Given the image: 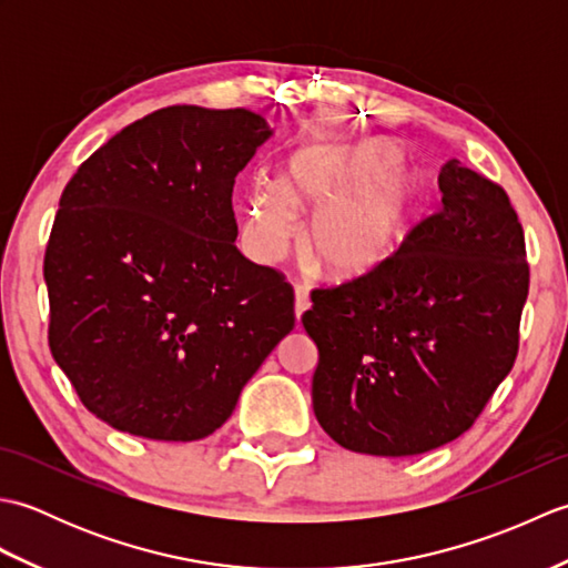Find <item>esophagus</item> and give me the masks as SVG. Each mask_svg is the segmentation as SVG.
<instances>
[{
    "label": "esophagus",
    "instance_id": "obj_1",
    "mask_svg": "<svg viewBox=\"0 0 568 568\" xmlns=\"http://www.w3.org/2000/svg\"><path fill=\"white\" fill-rule=\"evenodd\" d=\"M312 307V303H310V297H307V291L305 287H295V320L300 322V317L305 315V312Z\"/></svg>",
    "mask_w": 568,
    "mask_h": 568
}]
</instances>
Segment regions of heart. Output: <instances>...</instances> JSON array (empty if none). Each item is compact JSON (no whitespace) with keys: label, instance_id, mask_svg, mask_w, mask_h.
Returning <instances> with one entry per match:
<instances>
[{"label":"heart","instance_id":"1","mask_svg":"<svg viewBox=\"0 0 568 568\" xmlns=\"http://www.w3.org/2000/svg\"><path fill=\"white\" fill-rule=\"evenodd\" d=\"M293 210L312 212L303 248L332 283H364L407 248L425 214V187L403 143H312L283 165L281 187L251 190L246 241L271 261L293 232Z\"/></svg>","mask_w":568,"mask_h":568}]
</instances>
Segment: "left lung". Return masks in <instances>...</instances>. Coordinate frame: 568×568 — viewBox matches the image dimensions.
<instances>
[{
  "label": "left lung",
  "instance_id": "obj_1",
  "mask_svg": "<svg viewBox=\"0 0 568 568\" xmlns=\"http://www.w3.org/2000/svg\"><path fill=\"white\" fill-rule=\"evenodd\" d=\"M442 210L364 283L312 293V407L344 449L415 456L474 425L508 376L529 287L525 234L505 190L462 161Z\"/></svg>",
  "mask_w": 568,
  "mask_h": 568
}]
</instances>
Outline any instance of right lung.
Masks as SVG:
<instances>
[{"label": "right lung", "instance_id": "add662e5", "mask_svg": "<svg viewBox=\"0 0 568 568\" xmlns=\"http://www.w3.org/2000/svg\"><path fill=\"white\" fill-rule=\"evenodd\" d=\"M271 136L251 110L165 106L65 185L43 261L48 344L110 427L210 437L293 332V287L234 244L236 175Z\"/></svg>", "mask_w": 568, "mask_h": 568}]
</instances>
